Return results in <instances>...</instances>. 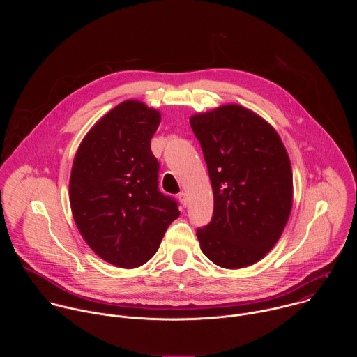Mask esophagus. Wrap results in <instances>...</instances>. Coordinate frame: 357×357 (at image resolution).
<instances>
[{"label":"esophagus","instance_id":"esophagus-1","mask_svg":"<svg viewBox=\"0 0 357 357\" xmlns=\"http://www.w3.org/2000/svg\"><path fill=\"white\" fill-rule=\"evenodd\" d=\"M179 202H181V205H182L183 208H186V206H188V203H189V197H188V195H186L185 192L179 193Z\"/></svg>","mask_w":357,"mask_h":357}]
</instances>
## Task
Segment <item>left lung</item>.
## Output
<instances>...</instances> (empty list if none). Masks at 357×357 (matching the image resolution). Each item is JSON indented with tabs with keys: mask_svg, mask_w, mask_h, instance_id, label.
I'll use <instances>...</instances> for the list:
<instances>
[{
	"mask_svg": "<svg viewBox=\"0 0 357 357\" xmlns=\"http://www.w3.org/2000/svg\"><path fill=\"white\" fill-rule=\"evenodd\" d=\"M208 164L213 218L196 236L205 256L238 270L267 256L292 208V169L275 128L254 112L225 105L189 119Z\"/></svg>",
	"mask_w": 357,
	"mask_h": 357,
	"instance_id": "obj_1",
	"label": "left lung"
}]
</instances>
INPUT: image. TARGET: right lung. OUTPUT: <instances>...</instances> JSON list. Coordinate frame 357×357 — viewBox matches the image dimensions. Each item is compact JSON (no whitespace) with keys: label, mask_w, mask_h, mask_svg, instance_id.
<instances>
[{"label":"right lung","mask_w":357,"mask_h":357,"mask_svg":"<svg viewBox=\"0 0 357 357\" xmlns=\"http://www.w3.org/2000/svg\"><path fill=\"white\" fill-rule=\"evenodd\" d=\"M161 113L126 100L84 135L73 160L69 199L87 245L105 261L137 268L157 252L178 203L158 189L151 138Z\"/></svg>","instance_id":"obj_1"}]
</instances>
